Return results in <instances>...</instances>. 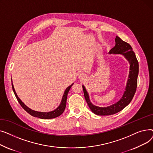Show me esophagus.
I'll use <instances>...</instances> for the list:
<instances>
[{
	"label": "esophagus",
	"instance_id": "34e87169",
	"mask_svg": "<svg viewBox=\"0 0 153 153\" xmlns=\"http://www.w3.org/2000/svg\"><path fill=\"white\" fill-rule=\"evenodd\" d=\"M78 77H79V79H84L85 77H84V75L83 74H79V75H78Z\"/></svg>",
	"mask_w": 153,
	"mask_h": 153
}]
</instances>
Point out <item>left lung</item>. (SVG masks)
Returning <instances> with one entry per match:
<instances>
[{
	"label": "left lung",
	"instance_id": "8db88e82",
	"mask_svg": "<svg viewBox=\"0 0 153 153\" xmlns=\"http://www.w3.org/2000/svg\"><path fill=\"white\" fill-rule=\"evenodd\" d=\"M115 46L110 50L109 54H123L130 64L129 76L125 88L126 91L124 92L121 99L114 105L107 107H99L94 105L90 101L89 95L85 87L82 85L84 97L88 105L94 114L98 115H114L122 110L132 100L137 87L139 64L135 53L133 52L130 44L123 41L117 36L115 38Z\"/></svg>",
	"mask_w": 153,
	"mask_h": 153
}]
</instances>
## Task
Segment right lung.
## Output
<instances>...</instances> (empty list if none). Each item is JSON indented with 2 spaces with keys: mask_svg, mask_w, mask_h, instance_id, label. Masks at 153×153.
Segmentation results:
<instances>
[{
  "mask_svg": "<svg viewBox=\"0 0 153 153\" xmlns=\"http://www.w3.org/2000/svg\"><path fill=\"white\" fill-rule=\"evenodd\" d=\"M73 85L72 84V85H71L70 86H69L67 89H66V91H64V95L62 96V100L61 102L60 103V105H59V107L55 109L53 111H49V112H39V111H36L35 110H33L30 109V108H28L27 106H26L25 104H24L22 100L19 98V97L17 96V94L15 92V91L14 89V87L13 85V84H12V89L13 91L14 92V94L15 95L16 98H17L18 102H19V103L20 104V105L22 106V107L27 112L31 115V116H33L35 117H38L39 118H42V119H51V118H54L56 117H58L59 115H61L63 111L65 110L66 106V100H67V96L68 94V92L71 89V87H72V85Z\"/></svg>",
  "mask_w": 153,
  "mask_h": 153,
  "instance_id": "add662e5",
  "label": "right lung"
}]
</instances>
